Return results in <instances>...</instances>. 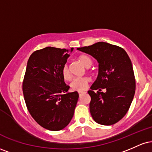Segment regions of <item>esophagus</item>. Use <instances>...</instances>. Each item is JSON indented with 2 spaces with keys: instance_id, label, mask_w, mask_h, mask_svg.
Returning a JSON list of instances; mask_svg holds the SVG:
<instances>
[{
  "instance_id": "obj_1",
  "label": "esophagus",
  "mask_w": 152,
  "mask_h": 152,
  "mask_svg": "<svg viewBox=\"0 0 152 152\" xmlns=\"http://www.w3.org/2000/svg\"><path fill=\"white\" fill-rule=\"evenodd\" d=\"M86 92L85 91H78V94H79V96H81V95H83V94H84Z\"/></svg>"
}]
</instances>
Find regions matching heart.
I'll use <instances>...</instances> for the list:
<instances>
[{"label": "heart", "instance_id": "obj_1", "mask_svg": "<svg viewBox=\"0 0 152 152\" xmlns=\"http://www.w3.org/2000/svg\"><path fill=\"white\" fill-rule=\"evenodd\" d=\"M78 60L86 67H90L92 65V59L90 58L88 56L85 55V54H81L78 56ZM61 74L63 77L66 81H69L71 78V74L70 72L69 66L67 64H65L62 67ZM89 82V79L87 77H81V78H76L73 80L71 83V87L73 90L78 91H81L86 89L88 86V83Z\"/></svg>", "mask_w": 152, "mask_h": 152}]
</instances>
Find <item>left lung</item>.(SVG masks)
<instances>
[{"mask_svg": "<svg viewBox=\"0 0 152 152\" xmlns=\"http://www.w3.org/2000/svg\"><path fill=\"white\" fill-rule=\"evenodd\" d=\"M77 49L92 56L99 63L98 77L88 91L92 118L99 124H114L126 115L135 94L136 81L129 57L121 47L106 42ZM100 88L107 91L101 92Z\"/></svg>", "mask_w": 152, "mask_h": 152, "instance_id": "8db88e82", "label": "left lung"}]
</instances>
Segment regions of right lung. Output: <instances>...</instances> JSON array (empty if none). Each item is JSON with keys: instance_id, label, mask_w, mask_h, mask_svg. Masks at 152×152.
<instances>
[{"instance_id": "1", "label": "right lung", "mask_w": 152, "mask_h": 152, "mask_svg": "<svg viewBox=\"0 0 152 152\" xmlns=\"http://www.w3.org/2000/svg\"><path fill=\"white\" fill-rule=\"evenodd\" d=\"M69 56L65 48L46 47L34 51L27 63L23 81L26 106L35 121L50 131L70 123L78 102V92H68L61 74Z\"/></svg>"}]
</instances>
